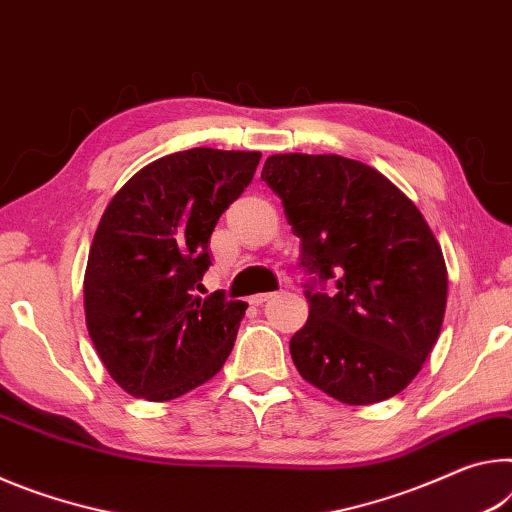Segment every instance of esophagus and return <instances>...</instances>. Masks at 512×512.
Instances as JSON below:
<instances>
[{
  "label": "esophagus",
  "mask_w": 512,
  "mask_h": 512,
  "mask_svg": "<svg viewBox=\"0 0 512 512\" xmlns=\"http://www.w3.org/2000/svg\"><path fill=\"white\" fill-rule=\"evenodd\" d=\"M270 297H272V292H256V295H251V297H249V304L261 306L263 301H267Z\"/></svg>",
  "instance_id": "esophagus-1"
}]
</instances>
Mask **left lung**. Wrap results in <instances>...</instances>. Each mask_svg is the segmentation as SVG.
<instances>
[{
	"instance_id": "1",
	"label": "left lung",
	"mask_w": 512,
	"mask_h": 512,
	"mask_svg": "<svg viewBox=\"0 0 512 512\" xmlns=\"http://www.w3.org/2000/svg\"><path fill=\"white\" fill-rule=\"evenodd\" d=\"M261 179L301 240L308 320L292 335L299 374L349 406L399 395L438 342L447 265L417 206L374 167L335 154H274Z\"/></svg>"
}]
</instances>
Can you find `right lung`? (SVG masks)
<instances>
[{
  "instance_id": "add662e5",
  "label": "right lung",
  "mask_w": 512,
  "mask_h": 512,
  "mask_svg": "<svg viewBox=\"0 0 512 512\" xmlns=\"http://www.w3.org/2000/svg\"><path fill=\"white\" fill-rule=\"evenodd\" d=\"M258 152L195 147L158 158L115 192L92 238L83 306L92 345L131 397L170 401L222 370L247 311L201 299L208 242L254 179Z\"/></svg>"
}]
</instances>
